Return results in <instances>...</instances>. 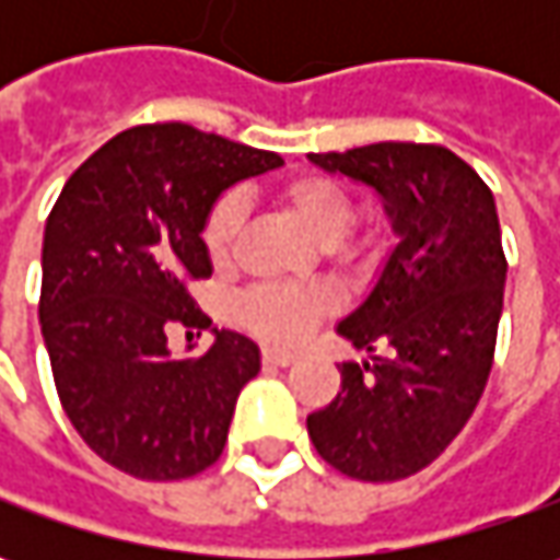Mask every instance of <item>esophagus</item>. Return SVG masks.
<instances>
[{
	"mask_svg": "<svg viewBox=\"0 0 560 560\" xmlns=\"http://www.w3.org/2000/svg\"><path fill=\"white\" fill-rule=\"evenodd\" d=\"M261 358L270 368H290V364H295V352H287V349H265Z\"/></svg>",
	"mask_w": 560,
	"mask_h": 560,
	"instance_id": "34e87169",
	"label": "esophagus"
}]
</instances>
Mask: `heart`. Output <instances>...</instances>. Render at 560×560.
<instances>
[{
	"label": "heart",
	"mask_w": 560,
	"mask_h": 560,
	"mask_svg": "<svg viewBox=\"0 0 560 560\" xmlns=\"http://www.w3.org/2000/svg\"><path fill=\"white\" fill-rule=\"evenodd\" d=\"M277 205L290 214L295 224L312 236L317 246L339 243L352 226V202L349 196L327 177L302 174L273 189ZM243 224V211L236 199H221L211 208L205 221V248L214 265H226ZM330 299L320 290H287V287H265L252 290L240 299V320L252 334L273 339V342H295L312 330V324L327 314Z\"/></svg>",
	"instance_id": "obj_1"
}]
</instances>
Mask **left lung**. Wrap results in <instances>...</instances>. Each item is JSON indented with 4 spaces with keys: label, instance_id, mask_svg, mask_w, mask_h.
Returning a JSON list of instances; mask_svg holds the SVG:
<instances>
[{
    "label": "left lung",
    "instance_id": "left-lung-1",
    "mask_svg": "<svg viewBox=\"0 0 560 560\" xmlns=\"http://www.w3.org/2000/svg\"><path fill=\"white\" fill-rule=\"evenodd\" d=\"M308 162L374 189L396 233L371 292L336 324L368 361H342V389L308 415L324 462L389 483L436 462L483 396L505 302L499 211L442 145L374 142Z\"/></svg>",
    "mask_w": 560,
    "mask_h": 560
}]
</instances>
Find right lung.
Here are the masks:
<instances>
[{
  "label": "right lung",
  "mask_w": 560,
  "mask_h": 560,
  "mask_svg": "<svg viewBox=\"0 0 560 560\" xmlns=\"http://www.w3.org/2000/svg\"><path fill=\"white\" fill-rule=\"evenodd\" d=\"M283 159L186 124H145L77 167L43 233L39 327L65 415L102 462L184 480L221 458L258 346L211 330L199 358L167 327L208 330L189 280L211 277L205 221L226 189Z\"/></svg>",
  "instance_id": "right-lung-1"
}]
</instances>
